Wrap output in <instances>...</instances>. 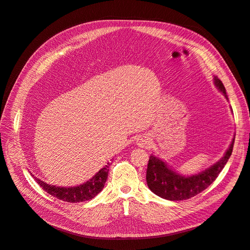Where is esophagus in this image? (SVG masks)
<instances>
[{
    "label": "esophagus",
    "mask_w": 250,
    "mask_h": 250,
    "mask_svg": "<svg viewBox=\"0 0 250 250\" xmlns=\"http://www.w3.org/2000/svg\"><path fill=\"white\" fill-rule=\"evenodd\" d=\"M137 143H138V145L140 147H146L147 145H149V141L146 138H140V139H138Z\"/></svg>",
    "instance_id": "34e87169"
}]
</instances>
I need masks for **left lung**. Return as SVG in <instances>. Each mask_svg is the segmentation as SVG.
<instances>
[{"mask_svg": "<svg viewBox=\"0 0 250 250\" xmlns=\"http://www.w3.org/2000/svg\"><path fill=\"white\" fill-rule=\"evenodd\" d=\"M215 84L220 89V92L223 93L226 99H229L223 83L218 77H215ZM234 137L229 148L218 163L211 166L208 170L188 177L179 175L176 172L172 171L160 158L150 155L146 175L149 188L160 197L173 201L186 200L194 197L206 190L216 180L231 155Z\"/></svg>", "mask_w": 250, "mask_h": 250, "instance_id": "obj_1", "label": "left lung"}]
</instances>
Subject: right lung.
Segmentation results:
<instances>
[{
	"label": "right lung",
	"mask_w": 250,
	"mask_h": 250,
	"mask_svg": "<svg viewBox=\"0 0 250 250\" xmlns=\"http://www.w3.org/2000/svg\"><path fill=\"white\" fill-rule=\"evenodd\" d=\"M107 165H109V163ZM108 168V166H105L103 169H101L92 179L86 181L85 184L72 188L55 187L48 185L44 183V181H42L41 179L36 177H34V179L36 180V183L41 186L42 188H43V190L50 195L54 196L57 199L74 203L82 202L93 199L102 191V188L105 185V181L107 179L109 171Z\"/></svg>",
	"instance_id": "right-lung-1"
}]
</instances>
